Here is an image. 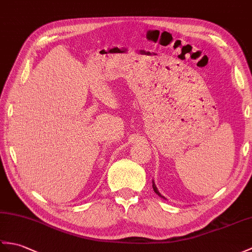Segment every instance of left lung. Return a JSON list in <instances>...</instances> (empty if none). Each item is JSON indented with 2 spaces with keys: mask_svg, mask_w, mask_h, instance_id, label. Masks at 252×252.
Wrapping results in <instances>:
<instances>
[{
  "mask_svg": "<svg viewBox=\"0 0 252 252\" xmlns=\"http://www.w3.org/2000/svg\"><path fill=\"white\" fill-rule=\"evenodd\" d=\"M153 188H154V191L157 193V194L158 195H159V196H162L161 194H160V192L159 191H158V189H157V187H156V185H155V183H153ZM163 197V196H162Z\"/></svg>",
  "mask_w": 252,
  "mask_h": 252,
  "instance_id": "1",
  "label": "left lung"
}]
</instances>
